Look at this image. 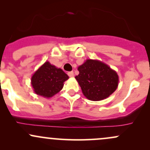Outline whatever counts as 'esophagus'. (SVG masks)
Segmentation results:
<instances>
[{
    "label": "esophagus",
    "instance_id": "1",
    "mask_svg": "<svg viewBox=\"0 0 150 150\" xmlns=\"http://www.w3.org/2000/svg\"><path fill=\"white\" fill-rule=\"evenodd\" d=\"M67 75H68V76L70 77V78H72V77H74V72L72 71L69 72L68 73H67Z\"/></svg>",
    "mask_w": 150,
    "mask_h": 150
}]
</instances>
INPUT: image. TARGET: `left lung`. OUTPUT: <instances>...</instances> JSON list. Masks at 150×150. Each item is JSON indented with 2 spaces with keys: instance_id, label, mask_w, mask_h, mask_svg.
Masks as SVG:
<instances>
[{
  "instance_id": "obj_1",
  "label": "left lung",
  "mask_w": 150,
  "mask_h": 150,
  "mask_svg": "<svg viewBox=\"0 0 150 150\" xmlns=\"http://www.w3.org/2000/svg\"><path fill=\"white\" fill-rule=\"evenodd\" d=\"M78 70L79 75L75 79L88 100L100 101L106 99L117 88V73L100 60L88 59Z\"/></svg>"
}]
</instances>
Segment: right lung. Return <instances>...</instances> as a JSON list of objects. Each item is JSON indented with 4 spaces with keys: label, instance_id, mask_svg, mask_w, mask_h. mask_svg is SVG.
I'll return each instance as SVG.
<instances>
[{
    "label": "right lung",
    "instance_id": "1",
    "mask_svg": "<svg viewBox=\"0 0 150 150\" xmlns=\"http://www.w3.org/2000/svg\"><path fill=\"white\" fill-rule=\"evenodd\" d=\"M68 78V75L62 69L46 61L34 72L31 85L35 94L50 98L62 90L64 82Z\"/></svg>",
    "mask_w": 150,
    "mask_h": 150
}]
</instances>
